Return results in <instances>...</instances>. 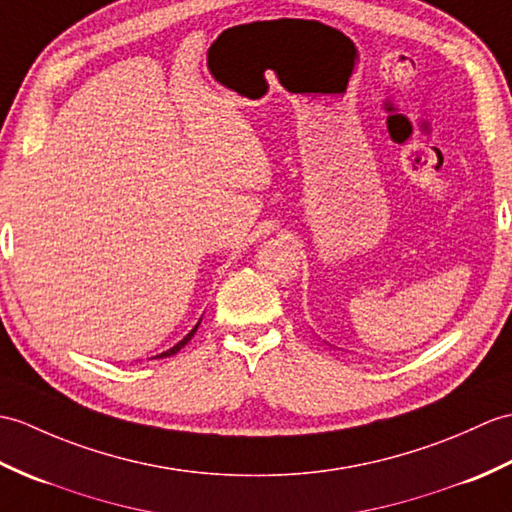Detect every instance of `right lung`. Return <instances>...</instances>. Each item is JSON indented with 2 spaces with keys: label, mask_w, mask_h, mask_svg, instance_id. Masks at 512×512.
Here are the masks:
<instances>
[{
  "label": "right lung",
  "mask_w": 512,
  "mask_h": 512,
  "mask_svg": "<svg viewBox=\"0 0 512 512\" xmlns=\"http://www.w3.org/2000/svg\"><path fill=\"white\" fill-rule=\"evenodd\" d=\"M199 324H201V322H197V324H195V328H192V331H190V333H188V335H186L184 339H181V342H179V344H175V346H173V348H170V350L162 352V355H157V359H162V357H170V355H175V352H179L181 348H184V346H186V344L190 342V339H192V335H195V333H197V328H199Z\"/></svg>",
  "instance_id": "right-lung-1"
}]
</instances>
